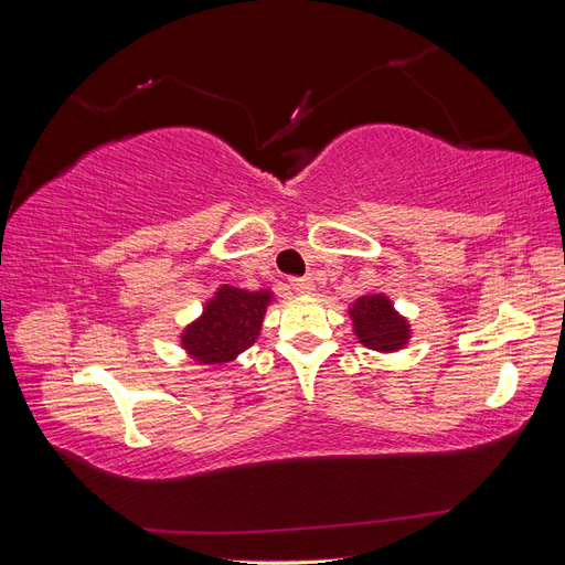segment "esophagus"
<instances>
[{
	"instance_id": "1",
	"label": "esophagus",
	"mask_w": 565,
	"mask_h": 565,
	"mask_svg": "<svg viewBox=\"0 0 565 565\" xmlns=\"http://www.w3.org/2000/svg\"><path fill=\"white\" fill-rule=\"evenodd\" d=\"M289 287H292L297 295H311L313 292V280L311 278H292V280H289Z\"/></svg>"
}]
</instances>
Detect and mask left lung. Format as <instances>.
I'll list each match as a JSON object with an SVG mask.
<instances>
[{"instance_id":"8db88e82","label":"left lung","mask_w":565,"mask_h":565,"mask_svg":"<svg viewBox=\"0 0 565 565\" xmlns=\"http://www.w3.org/2000/svg\"><path fill=\"white\" fill-rule=\"evenodd\" d=\"M353 334L358 337L363 347L393 353L405 349L409 341V322L393 309V301L386 295H365L358 297L349 309Z\"/></svg>"}]
</instances>
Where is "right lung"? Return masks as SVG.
<instances>
[{"label":"right lung","instance_id":"add662e5","mask_svg":"<svg viewBox=\"0 0 565 565\" xmlns=\"http://www.w3.org/2000/svg\"><path fill=\"white\" fill-rule=\"evenodd\" d=\"M270 289L249 292L233 285H221L204 301L200 318L185 324L181 347L198 365H226L247 351L262 332Z\"/></svg>","mask_w":565,"mask_h":565}]
</instances>
